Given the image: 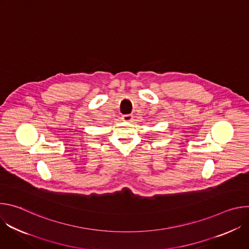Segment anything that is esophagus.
<instances>
[{"label":"esophagus","instance_id":"esophagus-1","mask_svg":"<svg viewBox=\"0 0 249 249\" xmlns=\"http://www.w3.org/2000/svg\"><path fill=\"white\" fill-rule=\"evenodd\" d=\"M122 120L125 122H131L133 120V116L131 114H126L122 116Z\"/></svg>","mask_w":249,"mask_h":249}]
</instances>
